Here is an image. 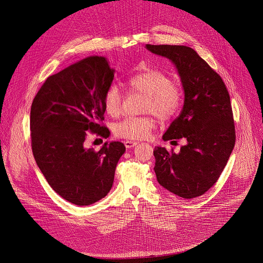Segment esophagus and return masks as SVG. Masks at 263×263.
<instances>
[{"label":"esophagus","instance_id":"obj_1","mask_svg":"<svg viewBox=\"0 0 263 263\" xmlns=\"http://www.w3.org/2000/svg\"><path fill=\"white\" fill-rule=\"evenodd\" d=\"M136 145H137L136 142H132V141H126V142H124V146H126L127 148H133Z\"/></svg>","mask_w":263,"mask_h":263}]
</instances>
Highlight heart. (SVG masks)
<instances>
[{
	"instance_id": "heart-1",
	"label": "heart",
	"mask_w": 263,
	"mask_h": 263,
	"mask_svg": "<svg viewBox=\"0 0 263 263\" xmlns=\"http://www.w3.org/2000/svg\"><path fill=\"white\" fill-rule=\"evenodd\" d=\"M127 86L132 91L146 95L144 110L153 113L159 119L173 117L182 102L180 86L172 79L159 70H146L131 76L127 80ZM103 106L106 114L116 116L120 112L121 95L115 84L109 85L103 96ZM156 128V119L150 116L126 117L114 124V134L126 140H143L148 137Z\"/></svg>"
}]
</instances>
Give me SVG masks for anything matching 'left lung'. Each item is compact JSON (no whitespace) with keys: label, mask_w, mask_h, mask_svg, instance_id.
<instances>
[{"label":"left lung","mask_w":263,"mask_h":263,"mask_svg":"<svg viewBox=\"0 0 263 263\" xmlns=\"http://www.w3.org/2000/svg\"><path fill=\"white\" fill-rule=\"evenodd\" d=\"M146 49L175 65L184 92L181 113L162 139H184L186 144L178 154L155 148L158 182L177 196L198 197L217 181L236 142L228 90L222 78L192 48L146 45Z\"/></svg>","instance_id":"8db88e82"}]
</instances>
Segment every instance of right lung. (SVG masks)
<instances>
[{"mask_svg": "<svg viewBox=\"0 0 263 263\" xmlns=\"http://www.w3.org/2000/svg\"><path fill=\"white\" fill-rule=\"evenodd\" d=\"M115 69L104 57L83 59L49 77L31 107L32 150L50 186L67 201L88 205L112 189L126 147L105 142L99 151L86 148L88 132L104 137L103 96Z\"/></svg>", "mask_w": 263, "mask_h": 263, "instance_id": "right-lung-1", "label": "right lung"}]
</instances>
